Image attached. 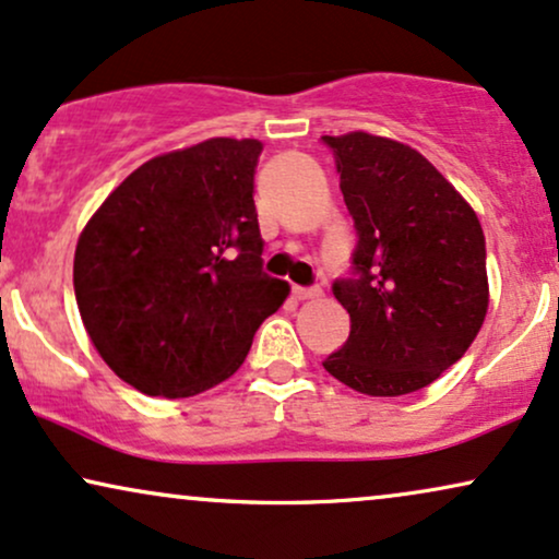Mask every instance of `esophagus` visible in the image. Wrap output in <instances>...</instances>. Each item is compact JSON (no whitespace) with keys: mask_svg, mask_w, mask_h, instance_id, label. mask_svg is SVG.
<instances>
[{"mask_svg":"<svg viewBox=\"0 0 559 559\" xmlns=\"http://www.w3.org/2000/svg\"><path fill=\"white\" fill-rule=\"evenodd\" d=\"M321 290L319 287H300V285H293V298L295 300H311V298H319Z\"/></svg>","mask_w":559,"mask_h":559,"instance_id":"obj_1","label":"esophagus"}]
</instances>
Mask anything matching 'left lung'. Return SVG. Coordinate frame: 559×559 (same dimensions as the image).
<instances>
[{"instance_id": "left-lung-1", "label": "left lung", "mask_w": 559, "mask_h": 559, "mask_svg": "<svg viewBox=\"0 0 559 559\" xmlns=\"http://www.w3.org/2000/svg\"><path fill=\"white\" fill-rule=\"evenodd\" d=\"M321 140L357 233L349 272L332 285L349 336L323 368L360 394H412L459 362L481 329L485 233L417 150L365 132Z\"/></svg>"}]
</instances>
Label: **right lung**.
Listing matches in <instances>:
<instances>
[{
  "instance_id": "1",
  "label": "right lung",
  "mask_w": 559,
  "mask_h": 559,
  "mask_svg": "<svg viewBox=\"0 0 559 559\" xmlns=\"http://www.w3.org/2000/svg\"><path fill=\"white\" fill-rule=\"evenodd\" d=\"M261 150L217 136L153 157L82 230V323L108 368L142 394L183 399L223 383L290 293L261 259Z\"/></svg>"
}]
</instances>
